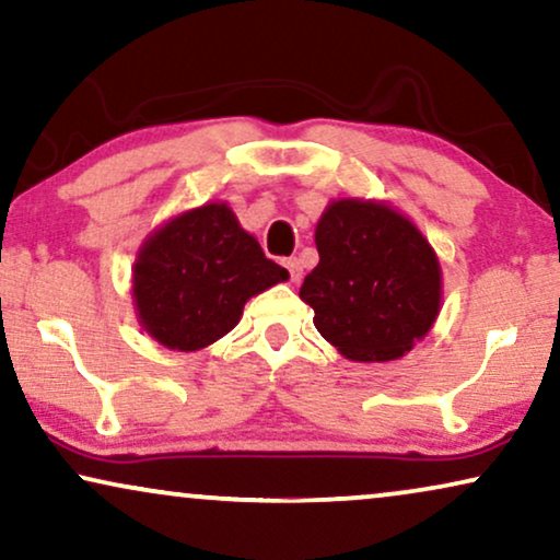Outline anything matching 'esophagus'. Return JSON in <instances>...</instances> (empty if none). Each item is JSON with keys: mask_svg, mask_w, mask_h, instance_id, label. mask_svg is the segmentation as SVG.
<instances>
[{"mask_svg": "<svg viewBox=\"0 0 560 560\" xmlns=\"http://www.w3.org/2000/svg\"><path fill=\"white\" fill-rule=\"evenodd\" d=\"M284 268L289 271V279H292V281H300V279H302V264H300V258H287V260H284Z\"/></svg>", "mask_w": 560, "mask_h": 560, "instance_id": "34e87169", "label": "esophagus"}]
</instances>
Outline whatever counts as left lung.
Listing matches in <instances>:
<instances>
[{
    "label": "left lung",
    "mask_w": 560,
    "mask_h": 560,
    "mask_svg": "<svg viewBox=\"0 0 560 560\" xmlns=\"http://www.w3.org/2000/svg\"><path fill=\"white\" fill-rule=\"evenodd\" d=\"M319 264L300 289L319 335L350 361H394L435 323L443 276L432 245L384 202L338 199L317 222Z\"/></svg>",
    "instance_id": "1"
}]
</instances>
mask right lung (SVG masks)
I'll use <instances>...</instances> for the list:
<instances>
[{"mask_svg":"<svg viewBox=\"0 0 560 560\" xmlns=\"http://www.w3.org/2000/svg\"><path fill=\"white\" fill-rule=\"evenodd\" d=\"M287 279L235 212L212 202L148 235L132 266V300L151 338L189 353L228 335L250 296Z\"/></svg>","mask_w":560,"mask_h":560,"instance_id":"1","label":"right lung"}]
</instances>
